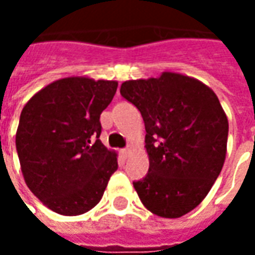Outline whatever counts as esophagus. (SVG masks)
Returning a JSON list of instances; mask_svg holds the SVG:
<instances>
[{
    "label": "esophagus",
    "mask_w": 255,
    "mask_h": 255,
    "mask_svg": "<svg viewBox=\"0 0 255 255\" xmlns=\"http://www.w3.org/2000/svg\"><path fill=\"white\" fill-rule=\"evenodd\" d=\"M131 151H132V147H131V146H127L126 149H123V150H122V153H123V154H124V155H126V157H127V155L129 154Z\"/></svg>",
    "instance_id": "esophagus-1"
}]
</instances>
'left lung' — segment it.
<instances>
[{"mask_svg": "<svg viewBox=\"0 0 255 255\" xmlns=\"http://www.w3.org/2000/svg\"><path fill=\"white\" fill-rule=\"evenodd\" d=\"M120 94L143 117L149 172L133 187L144 208L182 217L208 195L224 165L228 119L214 91L176 72L127 80Z\"/></svg>", "mask_w": 255, "mask_h": 255, "instance_id": "obj_1", "label": "left lung"}]
</instances>
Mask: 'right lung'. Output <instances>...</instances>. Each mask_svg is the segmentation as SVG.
I'll list each match as a JSON object with an SVG mask.
<instances>
[{"label":"right lung","mask_w":255,"mask_h":255,"mask_svg":"<svg viewBox=\"0 0 255 255\" xmlns=\"http://www.w3.org/2000/svg\"><path fill=\"white\" fill-rule=\"evenodd\" d=\"M116 90V80L71 76L47 84L23 108L16 131L21 173L53 212H89L117 169V153L100 140V116Z\"/></svg>","instance_id":"right-lung-1"}]
</instances>
